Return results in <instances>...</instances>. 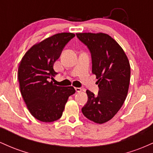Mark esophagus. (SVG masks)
<instances>
[{
	"label": "esophagus",
	"instance_id": "34e87169",
	"mask_svg": "<svg viewBox=\"0 0 153 153\" xmlns=\"http://www.w3.org/2000/svg\"><path fill=\"white\" fill-rule=\"evenodd\" d=\"M75 91H76V92H78V93H80L82 91L81 88H75Z\"/></svg>",
	"mask_w": 153,
	"mask_h": 153
}]
</instances>
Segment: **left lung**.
I'll list each match as a JSON object with an SVG mask.
<instances>
[{"label": "left lung", "instance_id": "left-lung-1", "mask_svg": "<svg viewBox=\"0 0 153 153\" xmlns=\"http://www.w3.org/2000/svg\"><path fill=\"white\" fill-rule=\"evenodd\" d=\"M76 36L90 50L92 73L98 79L97 96L89 90L83 115L97 124L109 121L127 98L130 81V65L125 52L111 36L104 33H78Z\"/></svg>", "mask_w": 153, "mask_h": 153}]
</instances>
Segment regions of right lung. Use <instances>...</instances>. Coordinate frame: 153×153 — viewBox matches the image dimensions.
I'll list each match as a JSON object with an SVG mask.
<instances>
[{
  "instance_id": "right-lung-1",
  "label": "right lung",
  "mask_w": 153,
  "mask_h": 153,
  "mask_svg": "<svg viewBox=\"0 0 153 153\" xmlns=\"http://www.w3.org/2000/svg\"><path fill=\"white\" fill-rule=\"evenodd\" d=\"M75 35L58 33L33 45L21 60L18 80L21 94L31 114L43 122H52L62 117L73 86L53 83L57 74L53 69L65 45Z\"/></svg>"
}]
</instances>
